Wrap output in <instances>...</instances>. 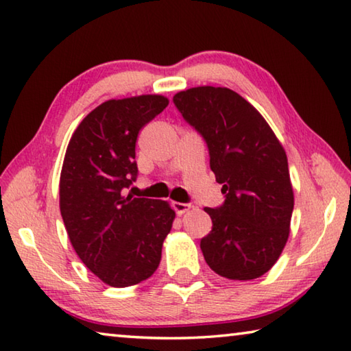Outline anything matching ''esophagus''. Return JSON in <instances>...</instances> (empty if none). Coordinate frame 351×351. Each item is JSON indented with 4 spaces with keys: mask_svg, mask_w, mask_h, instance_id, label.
Segmentation results:
<instances>
[{
    "mask_svg": "<svg viewBox=\"0 0 351 351\" xmlns=\"http://www.w3.org/2000/svg\"><path fill=\"white\" fill-rule=\"evenodd\" d=\"M171 206H173V209L176 210L178 215H182V213H186L187 210H190V207H192V204L189 203H171Z\"/></svg>",
    "mask_w": 351,
    "mask_h": 351,
    "instance_id": "1",
    "label": "esophagus"
}]
</instances>
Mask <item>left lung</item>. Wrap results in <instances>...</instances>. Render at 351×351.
Here are the masks:
<instances>
[{
	"label": "left lung",
	"mask_w": 351,
	"mask_h": 351,
	"mask_svg": "<svg viewBox=\"0 0 351 351\" xmlns=\"http://www.w3.org/2000/svg\"><path fill=\"white\" fill-rule=\"evenodd\" d=\"M173 104L206 141L226 197L204 209L212 218L199 245L206 263L230 280L263 276L289 235L294 193L287 153L263 116L229 88H190L175 94Z\"/></svg>",
	"instance_id": "1"
}]
</instances>
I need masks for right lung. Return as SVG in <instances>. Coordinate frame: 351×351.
Wrapping results in <instances>:
<instances>
[{"instance_id": "right-lung-1", "label": "right lung", "mask_w": 351, "mask_h": 351, "mask_svg": "<svg viewBox=\"0 0 351 351\" xmlns=\"http://www.w3.org/2000/svg\"><path fill=\"white\" fill-rule=\"evenodd\" d=\"M169 99L106 100L71 138L60 175V212L80 260L104 283L125 288L158 269L175 210L167 201L123 197L138 176L136 141Z\"/></svg>"}]
</instances>
